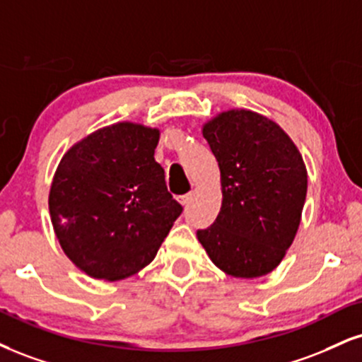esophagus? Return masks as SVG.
I'll list each match as a JSON object with an SVG mask.
<instances>
[{
    "label": "esophagus",
    "mask_w": 362,
    "mask_h": 362,
    "mask_svg": "<svg viewBox=\"0 0 362 362\" xmlns=\"http://www.w3.org/2000/svg\"><path fill=\"white\" fill-rule=\"evenodd\" d=\"M192 197H194V194L192 192H189V194H185V195H182V197H180V204H182V206H189V204L190 202H192Z\"/></svg>",
    "instance_id": "esophagus-1"
}]
</instances>
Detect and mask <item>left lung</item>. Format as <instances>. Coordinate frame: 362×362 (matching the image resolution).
Segmentation results:
<instances>
[{"label":"left lung","mask_w":362,"mask_h":362,"mask_svg":"<svg viewBox=\"0 0 362 362\" xmlns=\"http://www.w3.org/2000/svg\"><path fill=\"white\" fill-rule=\"evenodd\" d=\"M202 134L219 163L223 206L197 239L228 275H268L293 243L302 217V155L280 126L246 110L221 112Z\"/></svg>","instance_id":"1"}]
</instances>
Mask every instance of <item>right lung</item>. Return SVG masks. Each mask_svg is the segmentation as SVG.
Here are the masks:
<instances>
[{
  "mask_svg": "<svg viewBox=\"0 0 362 362\" xmlns=\"http://www.w3.org/2000/svg\"><path fill=\"white\" fill-rule=\"evenodd\" d=\"M158 129L117 123L60 160L49 207L69 259L99 280H121L153 261L184 207L155 162Z\"/></svg>",
  "mask_w": 362,
  "mask_h": 362,
  "instance_id": "1",
  "label": "right lung"
}]
</instances>
